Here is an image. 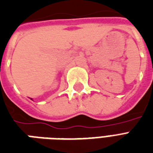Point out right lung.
<instances>
[{"instance_id": "right-lung-1", "label": "right lung", "mask_w": 153, "mask_h": 153, "mask_svg": "<svg viewBox=\"0 0 153 153\" xmlns=\"http://www.w3.org/2000/svg\"><path fill=\"white\" fill-rule=\"evenodd\" d=\"M31 99H32V98H31ZM32 100H33V99H32Z\"/></svg>"}]
</instances>
